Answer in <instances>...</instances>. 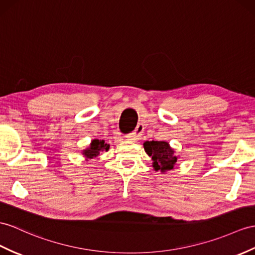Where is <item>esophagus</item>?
Instances as JSON below:
<instances>
[{
  "label": "esophagus",
  "instance_id": "1",
  "mask_svg": "<svg viewBox=\"0 0 255 255\" xmlns=\"http://www.w3.org/2000/svg\"><path fill=\"white\" fill-rule=\"evenodd\" d=\"M144 132V127L141 126V124H138L136 128L134 129L133 132L128 133L127 135V139L128 140H131V141H135V140H138V138L140 137V135Z\"/></svg>",
  "mask_w": 255,
  "mask_h": 255
}]
</instances>
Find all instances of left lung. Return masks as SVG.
<instances>
[{
  "instance_id": "1",
  "label": "left lung",
  "mask_w": 255,
  "mask_h": 255,
  "mask_svg": "<svg viewBox=\"0 0 255 255\" xmlns=\"http://www.w3.org/2000/svg\"><path fill=\"white\" fill-rule=\"evenodd\" d=\"M146 152L153 160V167L156 171H170L177 162L176 154L166 141H145Z\"/></svg>"
}]
</instances>
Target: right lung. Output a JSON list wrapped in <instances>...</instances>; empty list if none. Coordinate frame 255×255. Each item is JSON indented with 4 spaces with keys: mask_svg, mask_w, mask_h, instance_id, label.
<instances>
[{
    "mask_svg": "<svg viewBox=\"0 0 255 255\" xmlns=\"http://www.w3.org/2000/svg\"><path fill=\"white\" fill-rule=\"evenodd\" d=\"M108 149H109V145L107 142H105V140L94 139L92 140L90 148H88L86 150L83 151V154L88 159H92L94 157H97L101 151H104V150L107 151Z\"/></svg>",
    "mask_w": 255,
    "mask_h": 255,
    "instance_id": "obj_1",
    "label": "right lung"
}]
</instances>
